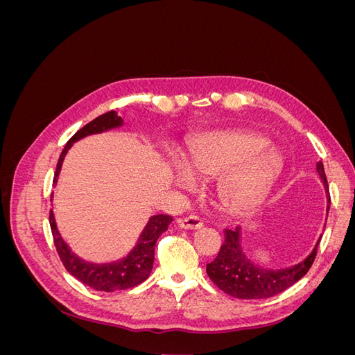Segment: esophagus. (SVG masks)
I'll return each instance as SVG.
<instances>
[{
	"mask_svg": "<svg viewBox=\"0 0 355 355\" xmlns=\"http://www.w3.org/2000/svg\"><path fill=\"white\" fill-rule=\"evenodd\" d=\"M179 225H180V228H184V230H200L202 227V220H201V218L196 216V214H191V216L180 219Z\"/></svg>",
	"mask_w": 355,
	"mask_h": 355,
	"instance_id": "1",
	"label": "esophagus"
}]
</instances>
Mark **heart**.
<instances>
[{"mask_svg":"<svg viewBox=\"0 0 355 355\" xmlns=\"http://www.w3.org/2000/svg\"><path fill=\"white\" fill-rule=\"evenodd\" d=\"M270 139L244 130L201 135L189 145L188 167L175 166V182L189 188L196 176L216 178L220 206L232 214L254 210L270 194L284 168V159L270 148Z\"/></svg>","mask_w":355,"mask_h":355,"instance_id":"obj_1","label":"heart"}]
</instances>
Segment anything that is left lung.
Instances as JSON below:
<instances>
[{"instance_id":"left-lung-1","label":"left lung","mask_w":355,"mask_h":355,"mask_svg":"<svg viewBox=\"0 0 355 355\" xmlns=\"http://www.w3.org/2000/svg\"><path fill=\"white\" fill-rule=\"evenodd\" d=\"M317 173L323 182L327 197V213L330 209V194L323 163H317ZM320 239L305 259L292 266L271 270L252 262L241 247V228L225 230V241L216 259L207 263V275L225 293L239 299H265L284 292L302 278L313 265Z\"/></svg>"}]
</instances>
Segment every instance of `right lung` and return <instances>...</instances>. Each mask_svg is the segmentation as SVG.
Masks as SVG:
<instances>
[{"label":"right lung","instance_id":"right-lung-1","mask_svg":"<svg viewBox=\"0 0 355 355\" xmlns=\"http://www.w3.org/2000/svg\"><path fill=\"white\" fill-rule=\"evenodd\" d=\"M124 121L121 116H118L115 111H110L103 115H99L98 118H94L93 121L80 128V130L69 139L65 148H63L60 158L58 161L53 184H58V178L60 173L63 159H65V155L68 154L71 146L75 142L85 136L98 135L108 132L111 128L121 127ZM171 220H173V218L168 216V214H155V216H151L145 225L142 234L139 235L136 245L125 257L115 262L94 263L81 259V257H78L69 249V245L63 241L62 235L56 227L55 213L50 210V228L58 254L63 266H65L67 271L77 278V280H80L85 286L93 287L94 290H101V292H115V290L130 288L146 280L153 271L155 243L159 239V235L167 231Z\"/></svg>","mask_w":355,"mask_h":355}]
</instances>
